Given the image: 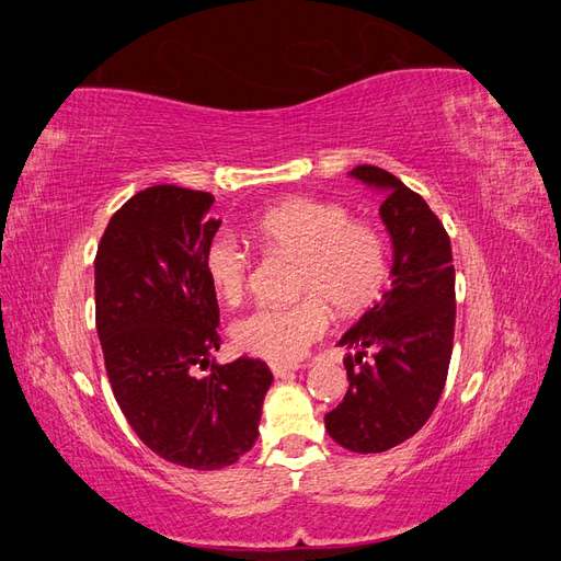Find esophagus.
Returning a JSON list of instances; mask_svg holds the SVG:
<instances>
[{
    "instance_id": "34e87169",
    "label": "esophagus",
    "mask_w": 561,
    "mask_h": 561,
    "mask_svg": "<svg viewBox=\"0 0 561 561\" xmlns=\"http://www.w3.org/2000/svg\"><path fill=\"white\" fill-rule=\"evenodd\" d=\"M297 369H299V365H271V371H274V377H276V379H287V377H293Z\"/></svg>"
}]
</instances>
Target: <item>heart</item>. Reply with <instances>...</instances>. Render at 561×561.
<instances>
[{"mask_svg":"<svg viewBox=\"0 0 561 561\" xmlns=\"http://www.w3.org/2000/svg\"><path fill=\"white\" fill-rule=\"evenodd\" d=\"M252 233L268 250L297 257L295 290L307 295L287 307H260L233 322V344L257 358L297 360L325 332L328 307L339 316L360 313L386 283L383 236L353 222L342 203L290 196L254 219ZM203 274L219 299L239 301L250 278V252L236 236L219 231L203 248Z\"/></svg>","mask_w":561,"mask_h":561,"instance_id":"b5f03b06","label":"heart"}]
</instances>
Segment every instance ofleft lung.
<instances>
[{
	"label": "left lung",
	"instance_id": "obj_1",
	"mask_svg": "<svg viewBox=\"0 0 561 561\" xmlns=\"http://www.w3.org/2000/svg\"><path fill=\"white\" fill-rule=\"evenodd\" d=\"M348 175L381 194L393 264L390 290L339 339L353 351L344 360L348 390L325 428L344 449L379 454L410 439L443 396L456 322L451 243L428 203L396 175L377 165Z\"/></svg>",
	"mask_w": 561,
	"mask_h": 561
}]
</instances>
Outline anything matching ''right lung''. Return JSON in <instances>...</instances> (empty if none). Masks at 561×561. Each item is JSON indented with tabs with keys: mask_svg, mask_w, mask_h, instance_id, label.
<instances>
[{
	"mask_svg": "<svg viewBox=\"0 0 561 561\" xmlns=\"http://www.w3.org/2000/svg\"><path fill=\"white\" fill-rule=\"evenodd\" d=\"M213 201L147 186L112 215L95 254V325L114 398L151 451L194 470L250 451L274 381L262 360H210L219 309L203 248L222 225ZM198 364L208 376L195 377Z\"/></svg>",
	"mask_w": 561,
	"mask_h": 561,
	"instance_id": "right-lung-1",
	"label": "right lung"
}]
</instances>
